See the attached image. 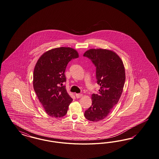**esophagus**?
<instances>
[{"mask_svg": "<svg viewBox=\"0 0 159 159\" xmlns=\"http://www.w3.org/2000/svg\"><path fill=\"white\" fill-rule=\"evenodd\" d=\"M83 96L82 94H76V97L77 98H82Z\"/></svg>", "mask_w": 159, "mask_h": 159, "instance_id": "34e87169", "label": "esophagus"}]
</instances>
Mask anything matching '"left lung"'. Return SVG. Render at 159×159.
I'll return each instance as SVG.
<instances>
[{
	"mask_svg": "<svg viewBox=\"0 0 159 159\" xmlns=\"http://www.w3.org/2000/svg\"><path fill=\"white\" fill-rule=\"evenodd\" d=\"M96 67L99 93L92 95V105L84 112L88 120L98 121L109 115L120 98L126 79L123 61L114 51L90 49L83 55Z\"/></svg>",
	"mask_w": 159,
	"mask_h": 159,
	"instance_id": "1",
	"label": "left lung"
}]
</instances>
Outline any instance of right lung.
I'll use <instances>...</instances> for the list:
<instances>
[{
	"label": "right lung",
	"instance_id": "add662e5",
	"mask_svg": "<svg viewBox=\"0 0 159 159\" xmlns=\"http://www.w3.org/2000/svg\"><path fill=\"white\" fill-rule=\"evenodd\" d=\"M79 57L76 50L60 47L44 52L37 61L33 71L34 92L46 113L53 117L66 115L73 99L63 83L68 63Z\"/></svg>",
	"mask_w": 159,
	"mask_h": 159
}]
</instances>
